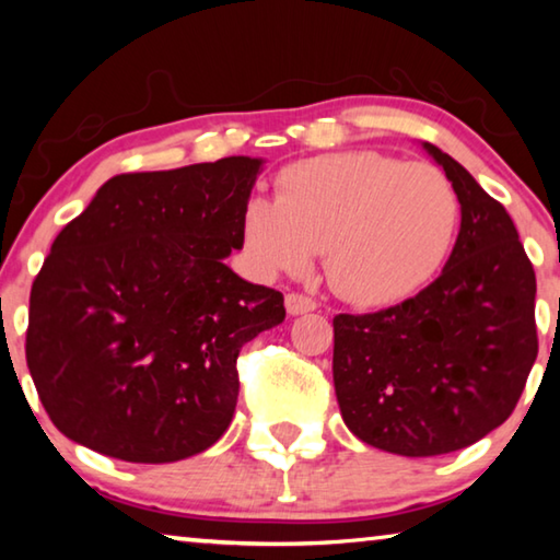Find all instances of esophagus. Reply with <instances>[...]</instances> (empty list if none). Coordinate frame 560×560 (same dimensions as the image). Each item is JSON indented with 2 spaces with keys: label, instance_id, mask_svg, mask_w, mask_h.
I'll return each instance as SVG.
<instances>
[{
  "label": "esophagus",
  "instance_id": "34e87169",
  "mask_svg": "<svg viewBox=\"0 0 560 560\" xmlns=\"http://www.w3.org/2000/svg\"><path fill=\"white\" fill-rule=\"evenodd\" d=\"M318 303L314 299H308L306 293H289L287 296V311L291 316L299 314H308V311H316Z\"/></svg>",
  "mask_w": 560,
  "mask_h": 560
}]
</instances>
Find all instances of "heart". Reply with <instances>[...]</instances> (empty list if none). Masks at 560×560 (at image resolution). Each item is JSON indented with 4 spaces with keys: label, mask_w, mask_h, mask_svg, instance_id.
I'll return each instance as SVG.
<instances>
[{
    "label": "heart",
    "mask_w": 560,
    "mask_h": 560,
    "mask_svg": "<svg viewBox=\"0 0 560 560\" xmlns=\"http://www.w3.org/2000/svg\"><path fill=\"white\" fill-rule=\"evenodd\" d=\"M277 200L249 197L242 242L264 277L303 273L316 252L340 299L385 306L442 267L459 200L442 170L375 150L318 155L283 167Z\"/></svg>",
    "instance_id": "heart-1"
}]
</instances>
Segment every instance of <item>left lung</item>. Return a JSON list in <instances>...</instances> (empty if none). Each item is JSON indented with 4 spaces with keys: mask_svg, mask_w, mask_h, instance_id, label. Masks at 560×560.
<instances>
[{
    "mask_svg": "<svg viewBox=\"0 0 560 560\" xmlns=\"http://www.w3.org/2000/svg\"><path fill=\"white\" fill-rule=\"evenodd\" d=\"M462 205L438 279L375 314L334 318V383L348 430L371 447L434 457L514 412L538 355L536 273L504 205L457 160L422 143Z\"/></svg>",
    "mask_w": 560,
    "mask_h": 560,
    "instance_id": "1",
    "label": "left lung"
}]
</instances>
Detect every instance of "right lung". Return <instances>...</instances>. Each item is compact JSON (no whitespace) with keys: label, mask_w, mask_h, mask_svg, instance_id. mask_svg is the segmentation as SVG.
<instances>
[{"label":"right lung","mask_w":560,"mask_h":560,"mask_svg":"<svg viewBox=\"0 0 560 560\" xmlns=\"http://www.w3.org/2000/svg\"><path fill=\"white\" fill-rule=\"evenodd\" d=\"M259 158L110 177L30 296L26 365L66 438L122 462L200 454L230 428L236 358L287 308L226 267Z\"/></svg>","instance_id":"1"}]
</instances>
